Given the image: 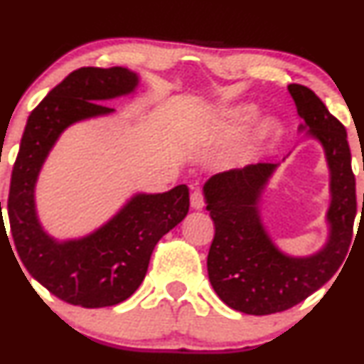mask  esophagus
<instances>
[{
    "instance_id": "esophagus-1",
    "label": "esophagus",
    "mask_w": 364,
    "mask_h": 364,
    "mask_svg": "<svg viewBox=\"0 0 364 364\" xmlns=\"http://www.w3.org/2000/svg\"><path fill=\"white\" fill-rule=\"evenodd\" d=\"M203 205H205L203 195H201L200 191H193V193H191V208L201 210L203 208Z\"/></svg>"
}]
</instances>
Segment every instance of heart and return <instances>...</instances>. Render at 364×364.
<instances>
[{"label": "heart", "mask_w": 364, "mask_h": 364, "mask_svg": "<svg viewBox=\"0 0 364 364\" xmlns=\"http://www.w3.org/2000/svg\"><path fill=\"white\" fill-rule=\"evenodd\" d=\"M256 117H257L256 107H251V105H247V107L230 108V110L225 112L224 117L218 120V125L215 127L217 137L230 139V137H235V135L242 134L249 127V124H252V122L256 120ZM278 134H279V127L277 122L268 120L257 129L256 139L259 140V142H266V140L277 137Z\"/></svg>", "instance_id": "heart-1"}]
</instances>
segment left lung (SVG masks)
<instances>
[{
  "instance_id": "1",
  "label": "left lung",
  "mask_w": 364,
  "mask_h": 364,
  "mask_svg": "<svg viewBox=\"0 0 364 364\" xmlns=\"http://www.w3.org/2000/svg\"><path fill=\"white\" fill-rule=\"evenodd\" d=\"M288 91L304 118L299 130L322 144L331 171L329 237L321 251L304 257L284 254L262 225L259 200L279 164L225 171L203 186L215 224L207 259L210 283L225 305L249 315L283 312L304 301L334 277L353 239L356 179L344 125L307 86L290 85Z\"/></svg>"
}]
</instances>
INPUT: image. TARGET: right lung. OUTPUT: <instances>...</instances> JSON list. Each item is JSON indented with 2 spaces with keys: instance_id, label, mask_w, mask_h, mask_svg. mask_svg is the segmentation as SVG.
I'll use <instances>...</instances> for the list:
<instances>
[{
  "instance_id": "obj_1",
  "label": "right lung",
  "mask_w": 364,
  "mask_h": 364,
  "mask_svg": "<svg viewBox=\"0 0 364 364\" xmlns=\"http://www.w3.org/2000/svg\"><path fill=\"white\" fill-rule=\"evenodd\" d=\"M137 85V73L127 68H81L49 91L25 125L8 195L13 242L32 278L71 305L100 309L129 299L146 278L156 244L190 208L188 186L178 185L134 195L81 239L57 240L38 222L35 183L59 135L76 122L112 113L102 102L134 93Z\"/></svg>"
}]
</instances>
